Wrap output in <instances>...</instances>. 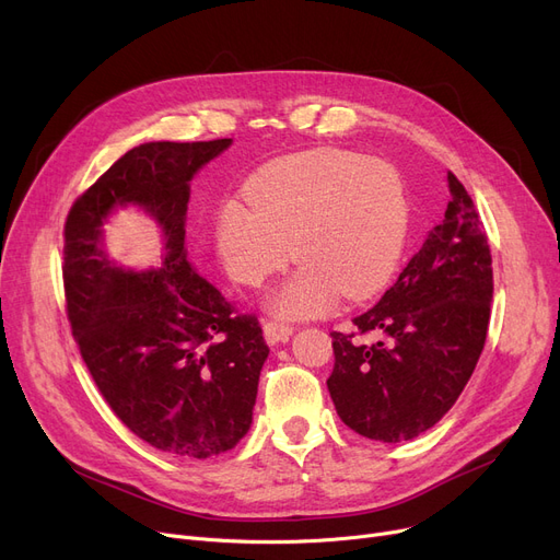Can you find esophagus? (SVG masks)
Instances as JSON below:
<instances>
[{"mask_svg":"<svg viewBox=\"0 0 560 560\" xmlns=\"http://www.w3.org/2000/svg\"><path fill=\"white\" fill-rule=\"evenodd\" d=\"M291 332H294V328H291L289 324H278V322H266L264 324V337L271 346L278 343V341H287L291 337Z\"/></svg>","mask_w":560,"mask_h":560,"instance_id":"obj_1","label":"esophagus"}]
</instances>
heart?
<instances>
[{
	"label": "heart",
	"mask_w": 560,
	"mask_h": 560,
	"mask_svg": "<svg viewBox=\"0 0 560 560\" xmlns=\"http://www.w3.org/2000/svg\"><path fill=\"white\" fill-rule=\"evenodd\" d=\"M246 200L219 207L217 248L230 278L246 287L294 255L301 266L271 294L280 316H318L341 294H376L401 259L408 196L401 175L381 159L346 150L291 154L248 182Z\"/></svg>",
	"instance_id": "heart-1"
}]
</instances>
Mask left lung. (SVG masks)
<instances>
[{
	"label": "left lung",
	"instance_id": "8db88e82",
	"mask_svg": "<svg viewBox=\"0 0 560 560\" xmlns=\"http://www.w3.org/2000/svg\"><path fill=\"white\" fill-rule=\"evenodd\" d=\"M446 179L444 221L351 332H330L335 410L369 440L429 431L456 404L486 346L494 287L488 236L460 179ZM371 331L378 342L363 341Z\"/></svg>",
	"mask_w": 560,
	"mask_h": 560
}]
</instances>
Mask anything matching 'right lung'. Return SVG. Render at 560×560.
Masks as SVG:
<instances>
[{
    "label": "right lung",
    "instance_id": "add662e5",
    "mask_svg": "<svg viewBox=\"0 0 560 560\" xmlns=\"http://www.w3.org/2000/svg\"><path fill=\"white\" fill-rule=\"evenodd\" d=\"M232 141L143 143L79 196L63 228L66 312L79 353L127 429L184 460L225 454L253 421L269 346L184 253L189 182ZM135 201L165 228L162 270L122 272L98 248V225Z\"/></svg>",
    "mask_w": 560,
    "mask_h": 560
}]
</instances>
